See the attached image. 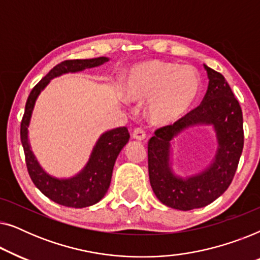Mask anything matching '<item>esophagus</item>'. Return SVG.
I'll list each match as a JSON object with an SVG mask.
<instances>
[{
    "label": "esophagus",
    "instance_id": "1",
    "mask_svg": "<svg viewBox=\"0 0 260 260\" xmlns=\"http://www.w3.org/2000/svg\"><path fill=\"white\" fill-rule=\"evenodd\" d=\"M145 137H147V135H145L144 130L142 129V127H136V129L134 130L133 133V138L137 141H143L145 140Z\"/></svg>",
    "mask_w": 260,
    "mask_h": 260
}]
</instances>
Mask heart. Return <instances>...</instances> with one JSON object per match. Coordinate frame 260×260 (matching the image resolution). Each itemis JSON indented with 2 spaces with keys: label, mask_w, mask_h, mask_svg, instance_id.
I'll use <instances>...</instances> for the list:
<instances>
[{
  "label": "heart",
  "mask_w": 260,
  "mask_h": 260,
  "mask_svg": "<svg viewBox=\"0 0 260 260\" xmlns=\"http://www.w3.org/2000/svg\"><path fill=\"white\" fill-rule=\"evenodd\" d=\"M124 87L130 101L149 99L147 115L150 122L166 125L176 122L194 105L201 81L189 66L149 61L130 71Z\"/></svg>",
  "instance_id": "1"
}]
</instances>
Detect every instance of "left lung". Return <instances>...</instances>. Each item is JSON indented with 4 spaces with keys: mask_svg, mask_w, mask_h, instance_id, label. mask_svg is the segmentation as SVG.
<instances>
[{
    "mask_svg": "<svg viewBox=\"0 0 260 260\" xmlns=\"http://www.w3.org/2000/svg\"><path fill=\"white\" fill-rule=\"evenodd\" d=\"M205 66L209 79L204 101L173 125L162 126L148 143L149 180L156 198L168 207L190 211L205 207L232 182L244 148L243 112L221 73ZM213 125L218 141L215 161L197 176L180 178L170 166V141L194 125Z\"/></svg>",
    "mask_w": 260,
    "mask_h": 260,
    "instance_id": "1",
    "label": "left lung"
}]
</instances>
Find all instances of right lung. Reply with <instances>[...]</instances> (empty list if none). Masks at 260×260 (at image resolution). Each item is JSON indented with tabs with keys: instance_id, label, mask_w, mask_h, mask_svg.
<instances>
[{
	"instance_id": "1",
	"label": "right lung",
	"mask_w": 260,
	"mask_h": 260,
	"mask_svg": "<svg viewBox=\"0 0 260 260\" xmlns=\"http://www.w3.org/2000/svg\"><path fill=\"white\" fill-rule=\"evenodd\" d=\"M106 61H109V58L99 56L94 59L65 60L58 63L35 85L26 103L20 135L24 156H26L28 174L42 194L56 204L66 207H88L97 204L104 198L111 182L112 170L117 156L129 142L130 134L125 126L106 131L99 137L91 152L90 159L81 172L70 179H56L41 168L30 149L28 141V126H29L31 112L40 92L47 86L53 78L65 73L80 72L86 69L101 66Z\"/></svg>"
}]
</instances>
